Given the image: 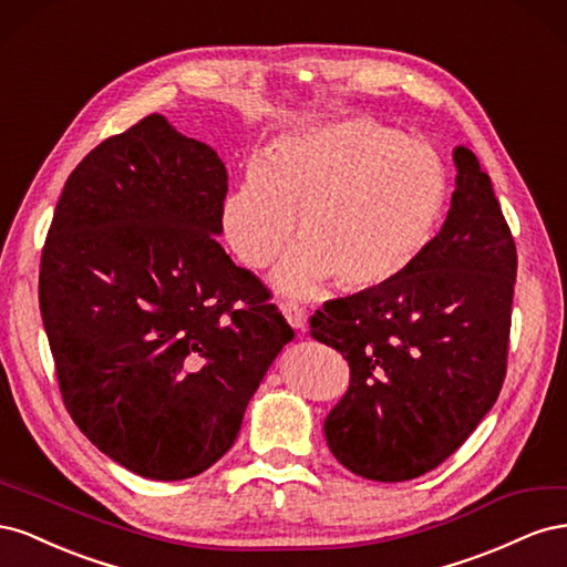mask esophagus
<instances>
[{
  "mask_svg": "<svg viewBox=\"0 0 567 567\" xmlns=\"http://www.w3.org/2000/svg\"><path fill=\"white\" fill-rule=\"evenodd\" d=\"M281 310L286 315V321L293 326V329L305 331V323H307V310H305V307H300L296 302H284Z\"/></svg>",
  "mask_w": 567,
  "mask_h": 567,
  "instance_id": "esophagus-1",
  "label": "esophagus"
}]
</instances>
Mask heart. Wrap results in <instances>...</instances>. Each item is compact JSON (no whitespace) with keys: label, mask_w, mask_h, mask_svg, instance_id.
Returning <instances> with one entry per match:
<instances>
[{"label":"heart","mask_w":567,"mask_h":567,"mask_svg":"<svg viewBox=\"0 0 567 567\" xmlns=\"http://www.w3.org/2000/svg\"><path fill=\"white\" fill-rule=\"evenodd\" d=\"M450 203L440 153L371 117L279 136L252 161L225 203V236L250 267H267L293 234L277 284L307 296L336 277L342 288L400 279L433 244Z\"/></svg>","instance_id":"heart-1"}]
</instances>
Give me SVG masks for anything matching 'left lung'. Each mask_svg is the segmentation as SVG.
Returning a JSON list of instances; mask_svg holds the SVG:
<instances>
[{"mask_svg": "<svg viewBox=\"0 0 567 567\" xmlns=\"http://www.w3.org/2000/svg\"><path fill=\"white\" fill-rule=\"evenodd\" d=\"M447 219L400 279L326 302L315 340L350 364V388L326 416L348 471L402 483L450 458L499 398L518 255L475 153L454 148Z\"/></svg>", "mask_w": 567, "mask_h": 567, "instance_id": "left-lung-1", "label": "left lung"}]
</instances>
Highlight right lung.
Listing matches in <instances>:
<instances>
[{
    "mask_svg": "<svg viewBox=\"0 0 567 567\" xmlns=\"http://www.w3.org/2000/svg\"><path fill=\"white\" fill-rule=\"evenodd\" d=\"M225 198L217 153L153 113L82 158L47 234L40 312L63 404L142 477H194L225 456L296 338L217 244Z\"/></svg>",
    "mask_w": 567,
    "mask_h": 567,
    "instance_id": "1",
    "label": "right lung"
}]
</instances>
